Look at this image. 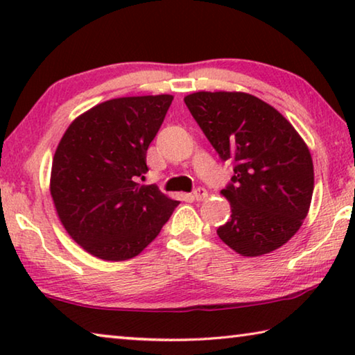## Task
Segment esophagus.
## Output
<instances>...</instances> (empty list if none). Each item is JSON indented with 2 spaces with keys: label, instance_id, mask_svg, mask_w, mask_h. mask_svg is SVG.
Wrapping results in <instances>:
<instances>
[{
  "label": "esophagus",
  "instance_id": "34e87169",
  "mask_svg": "<svg viewBox=\"0 0 355 355\" xmlns=\"http://www.w3.org/2000/svg\"><path fill=\"white\" fill-rule=\"evenodd\" d=\"M192 197H194V200L202 202L208 199V191L205 188H197L194 192H192Z\"/></svg>",
  "mask_w": 355,
  "mask_h": 355
}]
</instances>
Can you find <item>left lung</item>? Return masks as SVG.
I'll use <instances>...</instances> for the list:
<instances>
[{"label": "left lung", "mask_w": 355, "mask_h": 355, "mask_svg": "<svg viewBox=\"0 0 355 355\" xmlns=\"http://www.w3.org/2000/svg\"><path fill=\"white\" fill-rule=\"evenodd\" d=\"M192 117L233 177L220 194L232 216L218 228L228 248L260 257L296 235L309 213L315 173L310 150L293 125L266 101L245 92H194Z\"/></svg>", "instance_id": "8db88e82"}]
</instances>
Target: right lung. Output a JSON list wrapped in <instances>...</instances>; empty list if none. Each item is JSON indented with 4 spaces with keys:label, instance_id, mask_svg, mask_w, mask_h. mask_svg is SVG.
<instances>
[{
    "label": "right lung",
    "instance_id": "obj_1",
    "mask_svg": "<svg viewBox=\"0 0 355 355\" xmlns=\"http://www.w3.org/2000/svg\"><path fill=\"white\" fill-rule=\"evenodd\" d=\"M172 100L163 94L103 101L78 116L59 141L53 203L71 239L91 255L107 261L139 255L180 203L155 184L137 183Z\"/></svg>",
    "mask_w": 355,
    "mask_h": 355
}]
</instances>
